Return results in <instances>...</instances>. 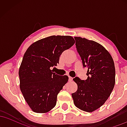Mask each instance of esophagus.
Instances as JSON below:
<instances>
[{"mask_svg":"<svg viewBox=\"0 0 127 127\" xmlns=\"http://www.w3.org/2000/svg\"><path fill=\"white\" fill-rule=\"evenodd\" d=\"M72 80H73V78H72V77L68 76V81H69V82H71V81H72Z\"/></svg>","mask_w":127,"mask_h":127,"instance_id":"obj_1","label":"esophagus"}]
</instances>
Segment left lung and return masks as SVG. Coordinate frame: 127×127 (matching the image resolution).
<instances>
[{"label":"left lung","instance_id":"left-lung-1","mask_svg":"<svg viewBox=\"0 0 127 127\" xmlns=\"http://www.w3.org/2000/svg\"><path fill=\"white\" fill-rule=\"evenodd\" d=\"M75 39L83 67L88 68V78L85 81L78 77L73 79L78 90L72 95L78 108L92 112L105 103L114 88V62L109 52L100 43L81 37H75Z\"/></svg>","mask_w":127,"mask_h":127}]
</instances>
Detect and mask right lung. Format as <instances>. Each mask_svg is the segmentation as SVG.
Masks as SVG:
<instances>
[{
    "instance_id": "1",
    "label": "right lung",
    "mask_w": 127,
    "mask_h": 127,
    "mask_svg": "<svg viewBox=\"0 0 127 127\" xmlns=\"http://www.w3.org/2000/svg\"><path fill=\"white\" fill-rule=\"evenodd\" d=\"M75 43L72 36H51L37 40L27 49L19 69L20 87L33 112L46 113L55 107L58 94L68 78L57 75L51 68L59 64L62 52Z\"/></svg>"
}]
</instances>
